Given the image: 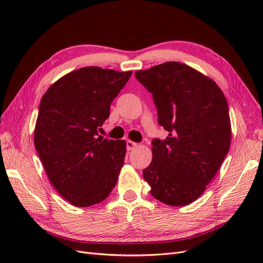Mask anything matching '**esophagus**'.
Listing matches in <instances>:
<instances>
[{"label": "esophagus", "instance_id": "esophagus-1", "mask_svg": "<svg viewBox=\"0 0 263 263\" xmlns=\"http://www.w3.org/2000/svg\"><path fill=\"white\" fill-rule=\"evenodd\" d=\"M137 146H138V145L136 144V142H134V141H132V140H127V141H126V147H127V150H128V151L135 149Z\"/></svg>", "mask_w": 263, "mask_h": 263}]
</instances>
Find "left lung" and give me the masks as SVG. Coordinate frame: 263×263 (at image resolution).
Segmentation results:
<instances>
[{"label":"left lung","mask_w":263,"mask_h":263,"mask_svg":"<svg viewBox=\"0 0 263 263\" xmlns=\"http://www.w3.org/2000/svg\"><path fill=\"white\" fill-rule=\"evenodd\" d=\"M135 77L153 95L158 123L169 133L151 142L153 160L142 176L158 201L187 205L202 195L228 154L232 127L225 95L211 79L176 61Z\"/></svg>","instance_id":"8db88e82"}]
</instances>
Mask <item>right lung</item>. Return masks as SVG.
<instances>
[{"instance_id": "right-lung-1", "label": "right lung", "mask_w": 263, "mask_h": 263, "mask_svg": "<svg viewBox=\"0 0 263 263\" xmlns=\"http://www.w3.org/2000/svg\"><path fill=\"white\" fill-rule=\"evenodd\" d=\"M132 73L81 68L59 79L42 98L35 148L53 187L78 208L104 201L116 184L126 141L98 138V130Z\"/></svg>"}]
</instances>
